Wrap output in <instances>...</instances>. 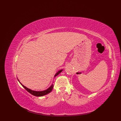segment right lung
Wrapping results in <instances>:
<instances>
[{"label": "right lung", "instance_id": "add662e5", "mask_svg": "<svg viewBox=\"0 0 121 121\" xmlns=\"http://www.w3.org/2000/svg\"><path fill=\"white\" fill-rule=\"evenodd\" d=\"M62 71H63V69H60V71H58L56 74V75H54V78L56 77V76H57L58 74H60V73L62 72ZM18 81H19V82H20V83L22 85V86L28 92H29L30 93H31V94H32L33 95H34L35 96H44V95H45L49 93L51 91H52V89H53V84H52V85H51L48 88H47V89L46 90H43V91H34V90H32L26 87V86H25L24 85H23L22 84L20 81L19 80L17 79Z\"/></svg>", "mask_w": 121, "mask_h": 121}]
</instances>
